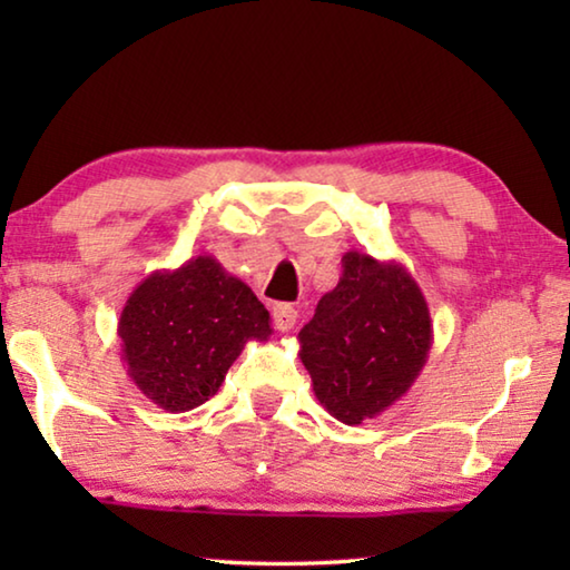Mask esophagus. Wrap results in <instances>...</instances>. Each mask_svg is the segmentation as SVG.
<instances>
[{"instance_id": "obj_1", "label": "esophagus", "mask_w": 570, "mask_h": 570, "mask_svg": "<svg viewBox=\"0 0 570 570\" xmlns=\"http://www.w3.org/2000/svg\"><path fill=\"white\" fill-rule=\"evenodd\" d=\"M272 322H275L277 332H291L295 322H298V311H295L291 303H277V306L272 308Z\"/></svg>"}]
</instances>
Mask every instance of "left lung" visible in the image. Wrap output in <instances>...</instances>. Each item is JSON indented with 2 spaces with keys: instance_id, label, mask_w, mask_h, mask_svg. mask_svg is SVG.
<instances>
[{
  "instance_id": "left-lung-1",
  "label": "left lung",
  "mask_w": 570,
  "mask_h": 570,
  "mask_svg": "<svg viewBox=\"0 0 570 570\" xmlns=\"http://www.w3.org/2000/svg\"><path fill=\"white\" fill-rule=\"evenodd\" d=\"M316 400L345 425H361L402 400L433 345L425 295L402 264L342 256V277L298 334Z\"/></svg>"
}]
</instances>
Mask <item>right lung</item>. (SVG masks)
<instances>
[{
    "instance_id": "1",
    "label": "right lung",
    "mask_w": 570,
    "mask_h": 570,
    "mask_svg": "<svg viewBox=\"0 0 570 570\" xmlns=\"http://www.w3.org/2000/svg\"><path fill=\"white\" fill-rule=\"evenodd\" d=\"M269 334V311L215 256L147 275L119 316L129 379L166 412L205 404L246 342Z\"/></svg>"
}]
</instances>
